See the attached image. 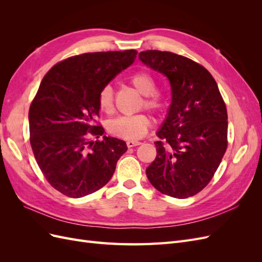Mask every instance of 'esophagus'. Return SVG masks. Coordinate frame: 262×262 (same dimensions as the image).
Instances as JSON below:
<instances>
[{
  "instance_id": "esophagus-1",
  "label": "esophagus",
  "mask_w": 262,
  "mask_h": 262,
  "mask_svg": "<svg viewBox=\"0 0 262 262\" xmlns=\"http://www.w3.org/2000/svg\"><path fill=\"white\" fill-rule=\"evenodd\" d=\"M141 144L140 141H136V140H129L126 141V146L128 147H133V146H138Z\"/></svg>"
}]
</instances>
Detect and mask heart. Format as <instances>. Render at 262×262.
Wrapping results in <instances>:
<instances>
[{"instance_id": "heart-1", "label": "heart", "mask_w": 262, "mask_h": 262, "mask_svg": "<svg viewBox=\"0 0 262 262\" xmlns=\"http://www.w3.org/2000/svg\"><path fill=\"white\" fill-rule=\"evenodd\" d=\"M131 85L140 94L143 95L141 107L153 114H161L166 108V100L157 93V84L152 74L145 71L134 73L130 77ZM97 106L101 113L112 115L115 110V95L110 85L101 87L97 97ZM150 125V119L145 114L133 116H121L110 121L107 125L109 133L114 137L136 140L142 138L147 132Z\"/></svg>"}]
</instances>
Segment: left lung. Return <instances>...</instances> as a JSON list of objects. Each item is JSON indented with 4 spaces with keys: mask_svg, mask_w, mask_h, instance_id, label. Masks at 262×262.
I'll return each mask as SVG.
<instances>
[{
    "mask_svg": "<svg viewBox=\"0 0 262 262\" xmlns=\"http://www.w3.org/2000/svg\"><path fill=\"white\" fill-rule=\"evenodd\" d=\"M139 59L168 77L172 96L146 176L163 194L186 199L208 186L226 152L225 101L211 73L191 59L160 50Z\"/></svg>",
    "mask_w": 262,
    "mask_h": 262,
    "instance_id": "left-lung-1",
    "label": "left lung"
}]
</instances>
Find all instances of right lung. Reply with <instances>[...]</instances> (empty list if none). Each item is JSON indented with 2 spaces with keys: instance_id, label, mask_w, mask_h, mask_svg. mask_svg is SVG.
<instances>
[{
  "instance_id": "1",
  "label": "right lung",
  "mask_w": 262,
  "mask_h": 262,
  "mask_svg": "<svg viewBox=\"0 0 262 262\" xmlns=\"http://www.w3.org/2000/svg\"><path fill=\"white\" fill-rule=\"evenodd\" d=\"M137 50L89 52L53 66L29 107L30 145L47 181L59 192L81 198L112 179L126 152L122 140L99 138L97 97L101 87L136 60Z\"/></svg>"
}]
</instances>
